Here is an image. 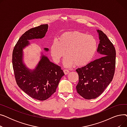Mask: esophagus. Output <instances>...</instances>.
I'll list each match as a JSON object with an SVG mask.
<instances>
[{
    "label": "esophagus",
    "instance_id": "obj_1",
    "mask_svg": "<svg viewBox=\"0 0 127 127\" xmlns=\"http://www.w3.org/2000/svg\"><path fill=\"white\" fill-rule=\"evenodd\" d=\"M63 71H64V72L65 75H67L68 74H69V70H67V69H64Z\"/></svg>",
    "mask_w": 127,
    "mask_h": 127
}]
</instances>
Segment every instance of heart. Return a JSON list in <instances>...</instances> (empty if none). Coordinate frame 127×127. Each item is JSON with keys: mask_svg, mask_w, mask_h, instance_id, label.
<instances>
[{"mask_svg": "<svg viewBox=\"0 0 127 127\" xmlns=\"http://www.w3.org/2000/svg\"><path fill=\"white\" fill-rule=\"evenodd\" d=\"M97 49V40L94 36L79 31L62 33L50 48L52 59L57 63L65 56L66 52L67 57L64 65L67 67L88 65L94 59Z\"/></svg>", "mask_w": 127, "mask_h": 127, "instance_id": "heart-1", "label": "heart"}]
</instances>
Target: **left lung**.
<instances>
[{"label": "left lung", "instance_id": "8db88e82", "mask_svg": "<svg viewBox=\"0 0 127 127\" xmlns=\"http://www.w3.org/2000/svg\"><path fill=\"white\" fill-rule=\"evenodd\" d=\"M97 32L99 39L97 51L101 57L76 69L79 75L77 91L86 99L100 95L112 81L115 72V47L102 31L97 30Z\"/></svg>", "mask_w": 127, "mask_h": 127}]
</instances>
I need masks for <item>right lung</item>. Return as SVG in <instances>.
I'll return each mask as SVG.
<instances>
[{
    "label": "right lung",
    "instance_id": "obj_1",
    "mask_svg": "<svg viewBox=\"0 0 127 127\" xmlns=\"http://www.w3.org/2000/svg\"><path fill=\"white\" fill-rule=\"evenodd\" d=\"M48 28V24L41 25L26 31L18 39L12 54L13 68L19 88L31 97L41 101L56 92L64 73L60 66L51 62L43 53L35 68L29 69L24 63L23 49L30 44V40L43 38ZM44 50H49L47 48Z\"/></svg>",
    "mask_w": 127,
    "mask_h": 127
}]
</instances>
